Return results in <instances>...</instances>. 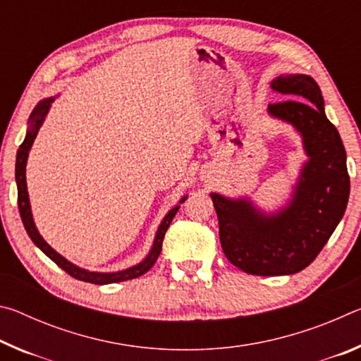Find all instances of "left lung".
<instances>
[{"label": "left lung", "instance_id": "1", "mask_svg": "<svg viewBox=\"0 0 361 361\" xmlns=\"http://www.w3.org/2000/svg\"><path fill=\"white\" fill-rule=\"evenodd\" d=\"M274 92L290 97L271 103L267 113L301 133L307 162L290 202L266 213L247 197L212 192L219 242L232 264L253 276H291L312 262L344 216L350 178L345 149L325 114L322 90L307 75L279 76Z\"/></svg>", "mask_w": 361, "mask_h": 361}]
</instances>
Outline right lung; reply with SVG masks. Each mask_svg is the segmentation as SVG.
I'll return each instance as SVG.
<instances>
[{
    "instance_id": "1",
    "label": "right lung",
    "mask_w": 361,
    "mask_h": 361,
    "mask_svg": "<svg viewBox=\"0 0 361 361\" xmlns=\"http://www.w3.org/2000/svg\"><path fill=\"white\" fill-rule=\"evenodd\" d=\"M56 97H51V99H44L41 100L38 105L35 106V109L30 114L28 119V130L25 140L20 145L19 151H17V159H16V183H17V202H19V212H20V218L22 223L25 226L27 234L30 235V239L33 240V243L38 247L42 253L49 256L59 267H62L66 274H70L71 277H75L78 280H82V282L87 283H95V285H108V283H118V282H126V280L130 279H137L140 276H143L149 271V269L154 266L156 259L159 258L162 250V240L164 235L169 229L170 223H172L173 216L178 212L180 205H175L172 210H170L166 218L162 219L161 226L156 232L154 242H152V247L149 250V253L146 258L138 262V264L132 266L129 269H124V271H118V272H92V271H85V269L78 267L76 264H73L66 258H63L62 255H59L56 250H54L49 243L42 239L39 231L36 229V224L33 221V215H32V207H30V199H28V191H27V176H25V167H27V159H28V152L32 149V145L35 142L36 135H38L39 127L42 126V122L46 119V114L51 108V103L54 102ZM188 195H185L180 200V204H183L186 200Z\"/></svg>"
}]
</instances>
